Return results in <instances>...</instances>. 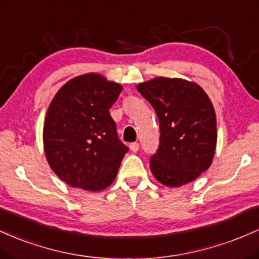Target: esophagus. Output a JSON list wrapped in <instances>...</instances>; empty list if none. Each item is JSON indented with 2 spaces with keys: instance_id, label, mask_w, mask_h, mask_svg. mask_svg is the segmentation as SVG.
<instances>
[{
  "instance_id": "obj_1",
  "label": "esophagus",
  "mask_w": 259,
  "mask_h": 259,
  "mask_svg": "<svg viewBox=\"0 0 259 259\" xmlns=\"http://www.w3.org/2000/svg\"><path fill=\"white\" fill-rule=\"evenodd\" d=\"M130 148H131V150H132V152H138V149H139V143H137V142H133V143H131L130 144Z\"/></svg>"
}]
</instances>
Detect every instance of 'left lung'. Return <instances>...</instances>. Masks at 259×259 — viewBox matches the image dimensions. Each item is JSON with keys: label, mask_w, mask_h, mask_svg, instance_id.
Here are the masks:
<instances>
[{"label": "left lung", "mask_w": 259, "mask_h": 259, "mask_svg": "<svg viewBox=\"0 0 259 259\" xmlns=\"http://www.w3.org/2000/svg\"><path fill=\"white\" fill-rule=\"evenodd\" d=\"M137 91L154 107L160 127L158 152L150 158L154 177L168 187L192 182L210 166L217 147V116L207 93L166 77L138 84Z\"/></svg>", "instance_id": "obj_1"}]
</instances>
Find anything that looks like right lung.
<instances>
[{"label":"right lung","instance_id":"right-lung-1","mask_svg":"<svg viewBox=\"0 0 259 259\" xmlns=\"http://www.w3.org/2000/svg\"><path fill=\"white\" fill-rule=\"evenodd\" d=\"M122 91L98 73L78 75L56 93L44 122V150L62 181L83 190H105L128 152L109 110Z\"/></svg>","mask_w":259,"mask_h":259}]
</instances>
